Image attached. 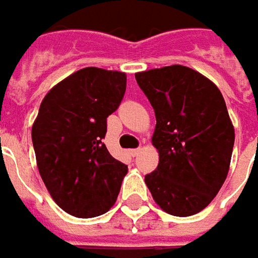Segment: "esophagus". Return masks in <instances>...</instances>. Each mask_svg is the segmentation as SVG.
<instances>
[{
	"instance_id": "obj_1",
	"label": "esophagus",
	"mask_w": 258,
	"mask_h": 258,
	"mask_svg": "<svg viewBox=\"0 0 258 258\" xmlns=\"http://www.w3.org/2000/svg\"><path fill=\"white\" fill-rule=\"evenodd\" d=\"M141 152H142V149H141V148H138V149H131V151H129V154L132 155V156H138Z\"/></svg>"
}]
</instances>
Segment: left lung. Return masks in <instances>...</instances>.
Instances as JSON below:
<instances>
[{
	"mask_svg": "<svg viewBox=\"0 0 258 258\" xmlns=\"http://www.w3.org/2000/svg\"><path fill=\"white\" fill-rule=\"evenodd\" d=\"M135 77L156 117L152 145L159 162L145 175V183L165 213H200L221 189L231 164L235 135L223 94L186 66L152 69Z\"/></svg>",
	"mask_w": 258,
	"mask_h": 258,
	"instance_id": "8db88e82",
	"label": "left lung"
}]
</instances>
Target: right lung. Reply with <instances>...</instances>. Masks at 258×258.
<instances>
[{"label": "right lung", "instance_id": "add662e5", "mask_svg": "<svg viewBox=\"0 0 258 258\" xmlns=\"http://www.w3.org/2000/svg\"><path fill=\"white\" fill-rule=\"evenodd\" d=\"M126 73L85 67L53 86L31 127L38 172L54 203L77 218L107 213L127 166L109 154L106 119L119 107Z\"/></svg>", "mask_w": 258, "mask_h": 258}]
</instances>
